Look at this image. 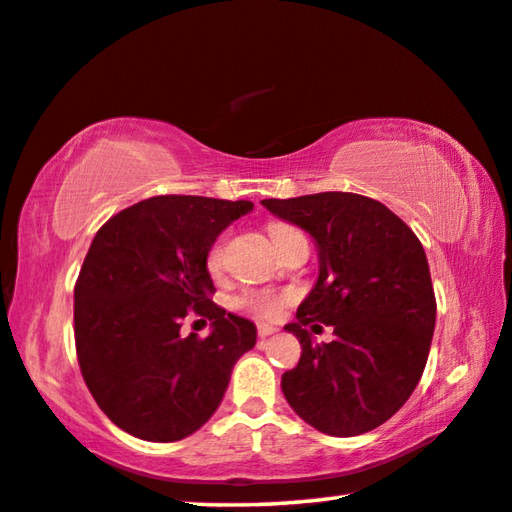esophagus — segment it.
I'll use <instances>...</instances> for the list:
<instances>
[{"instance_id": "34e87169", "label": "esophagus", "mask_w": 512, "mask_h": 512, "mask_svg": "<svg viewBox=\"0 0 512 512\" xmlns=\"http://www.w3.org/2000/svg\"><path fill=\"white\" fill-rule=\"evenodd\" d=\"M275 332H278V328L269 326V323H259V326H257V335H259V339L271 337V335H275Z\"/></svg>"}]
</instances>
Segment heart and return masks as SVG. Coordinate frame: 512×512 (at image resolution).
I'll return each instance as SVG.
<instances>
[{
  "mask_svg": "<svg viewBox=\"0 0 512 512\" xmlns=\"http://www.w3.org/2000/svg\"><path fill=\"white\" fill-rule=\"evenodd\" d=\"M289 232H291V227H287V225L271 227L273 241H280ZM221 264H223V239H218L212 243V248H209V253H207V269L216 273L218 269H221ZM285 300H287V296L271 294V291H246V294L237 298V305L243 307V310L257 314V316H275L282 310Z\"/></svg>",
  "mask_w": 512,
  "mask_h": 512,
  "instance_id": "b5f03b06",
  "label": "heart"
}]
</instances>
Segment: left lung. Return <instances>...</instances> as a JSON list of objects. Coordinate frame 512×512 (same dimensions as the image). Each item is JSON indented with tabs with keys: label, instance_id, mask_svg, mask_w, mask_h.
<instances>
[{
	"label": "left lung",
	"instance_id": "1",
	"mask_svg": "<svg viewBox=\"0 0 512 512\" xmlns=\"http://www.w3.org/2000/svg\"><path fill=\"white\" fill-rule=\"evenodd\" d=\"M282 221L298 225L319 250V278L296 323L303 353L282 376L296 415L316 431L353 437L399 412L424 373L435 330L428 259L415 232L383 205L358 193H314L262 200ZM333 326L330 345L304 330Z\"/></svg>",
	"mask_w": 512,
	"mask_h": 512
}]
</instances>
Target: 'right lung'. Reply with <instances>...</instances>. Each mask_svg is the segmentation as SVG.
I'll return each mask as SVG.
<instances>
[{"mask_svg": "<svg viewBox=\"0 0 512 512\" xmlns=\"http://www.w3.org/2000/svg\"><path fill=\"white\" fill-rule=\"evenodd\" d=\"M250 212L248 200L157 196L97 230L75 285V344L95 403L125 433L148 442L196 433L255 346V323L214 303L207 271L218 234ZM191 311L213 321L209 338L181 335Z\"/></svg>", "mask_w": 512, "mask_h": 512, "instance_id": "add662e5", "label": "right lung"}]
</instances>
